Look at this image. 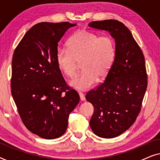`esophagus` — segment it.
I'll list each match as a JSON object with an SVG mask.
<instances>
[{
  "mask_svg": "<svg viewBox=\"0 0 160 160\" xmlns=\"http://www.w3.org/2000/svg\"><path fill=\"white\" fill-rule=\"evenodd\" d=\"M78 95H79V97H80L81 100H82V101H83V100H85V96H84V95L82 92H79V93H78Z\"/></svg>",
  "mask_w": 160,
  "mask_h": 160,
  "instance_id": "obj_1",
  "label": "esophagus"
}]
</instances>
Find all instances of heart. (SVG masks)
<instances>
[{
  "label": "heart",
  "mask_w": 160,
  "mask_h": 160,
  "mask_svg": "<svg viewBox=\"0 0 160 160\" xmlns=\"http://www.w3.org/2000/svg\"><path fill=\"white\" fill-rule=\"evenodd\" d=\"M67 47L58 48L56 62L63 74L69 78L76 75L78 62H82L83 71L69 82L78 90H87L98 78H106L114 62L116 43L110 36L99 37L87 30H79L68 39Z\"/></svg>",
  "instance_id": "heart-1"
}]
</instances>
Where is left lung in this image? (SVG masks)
Masks as SVG:
<instances>
[{
	"instance_id": "obj_1",
	"label": "left lung",
	"mask_w": 160,
	"mask_h": 160,
	"mask_svg": "<svg viewBox=\"0 0 160 160\" xmlns=\"http://www.w3.org/2000/svg\"><path fill=\"white\" fill-rule=\"evenodd\" d=\"M89 27L110 32L115 39L116 58L104 82L88 92L86 99L94 106L89 124L104 138L119 136L136 120L147 88L143 52L123 23L114 19L94 21Z\"/></svg>"
}]
</instances>
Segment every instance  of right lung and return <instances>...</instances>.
<instances>
[{
    "mask_svg": "<svg viewBox=\"0 0 160 160\" xmlns=\"http://www.w3.org/2000/svg\"><path fill=\"white\" fill-rule=\"evenodd\" d=\"M68 22H41L30 28L14 50L11 88L20 118L30 132L54 139L66 131L79 95L65 82L56 62L58 42Z\"/></svg>",
    "mask_w": 160,
    "mask_h": 160,
    "instance_id": "add662e5",
    "label": "right lung"
}]
</instances>
